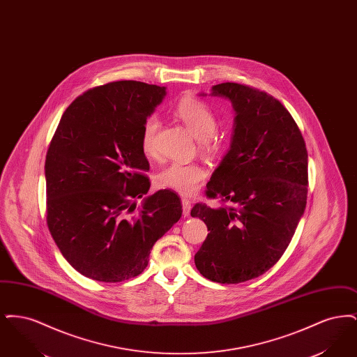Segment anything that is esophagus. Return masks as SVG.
<instances>
[{"mask_svg":"<svg viewBox=\"0 0 357 357\" xmlns=\"http://www.w3.org/2000/svg\"><path fill=\"white\" fill-rule=\"evenodd\" d=\"M182 208H183V215L188 217L190 215V210H191V202L187 198L182 199Z\"/></svg>","mask_w":357,"mask_h":357,"instance_id":"1","label":"esophagus"}]
</instances>
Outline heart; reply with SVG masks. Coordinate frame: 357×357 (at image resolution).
Listing matches in <instances>:
<instances>
[{
    "mask_svg": "<svg viewBox=\"0 0 357 357\" xmlns=\"http://www.w3.org/2000/svg\"><path fill=\"white\" fill-rule=\"evenodd\" d=\"M174 114L197 136L199 151L213 155L220 150L221 140L217 134L218 118L207 102L195 96H183L175 104ZM158 130L159 120L155 115L146 116L139 128V146L149 158L156 153ZM206 176L207 171L198 162H171L156 174V183L162 188L191 195L202 185Z\"/></svg>",
    "mask_w": 357,
    "mask_h": 357,
    "instance_id": "1",
    "label": "heart"
}]
</instances>
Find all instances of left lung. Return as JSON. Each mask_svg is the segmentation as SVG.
I'll return each instance as SVG.
<instances>
[{
	"instance_id": "8db88e82",
	"label": "left lung",
	"mask_w": 357,
	"mask_h": 357,
	"mask_svg": "<svg viewBox=\"0 0 357 357\" xmlns=\"http://www.w3.org/2000/svg\"><path fill=\"white\" fill-rule=\"evenodd\" d=\"M237 112L230 151L206 188L221 207L197 204L207 226L195 266L210 281L239 284L268 272L285 253L307 197L305 140L288 109L249 85L221 83Z\"/></svg>"
}]
</instances>
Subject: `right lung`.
<instances>
[{"instance_id":"right-lung-1","label":"right lung","mask_w":357,"mask_h":357,"mask_svg":"<svg viewBox=\"0 0 357 357\" xmlns=\"http://www.w3.org/2000/svg\"><path fill=\"white\" fill-rule=\"evenodd\" d=\"M166 88L135 80L85 91L69 104L45 159L47 223L73 269L102 282L139 275L153 243L182 217L176 192L150 188L139 146L143 119Z\"/></svg>"}]
</instances>
